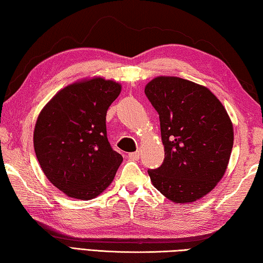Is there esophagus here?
Returning a JSON list of instances; mask_svg holds the SVG:
<instances>
[{
    "instance_id": "obj_1",
    "label": "esophagus",
    "mask_w": 263,
    "mask_h": 263,
    "mask_svg": "<svg viewBox=\"0 0 263 263\" xmlns=\"http://www.w3.org/2000/svg\"><path fill=\"white\" fill-rule=\"evenodd\" d=\"M140 155H141L140 151H135V153L128 154V157L130 158V159H133V160H137V159L140 158Z\"/></svg>"
}]
</instances>
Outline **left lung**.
Wrapping results in <instances>:
<instances>
[{"mask_svg":"<svg viewBox=\"0 0 263 263\" xmlns=\"http://www.w3.org/2000/svg\"><path fill=\"white\" fill-rule=\"evenodd\" d=\"M145 96L159 114L165 158L148 170L155 188L174 203H192L214 190L227 171L233 124L208 87L174 76H158Z\"/></svg>","mask_w":263,"mask_h":263,"instance_id":"8db88e82","label":"left lung"}]
</instances>
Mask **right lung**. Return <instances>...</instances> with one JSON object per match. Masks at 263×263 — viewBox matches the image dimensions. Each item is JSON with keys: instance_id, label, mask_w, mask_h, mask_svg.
Here are the masks:
<instances>
[{"instance_id": "obj_1", "label": "right lung", "mask_w": 263, "mask_h": 263, "mask_svg": "<svg viewBox=\"0 0 263 263\" xmlns=\"http://www.w3.org/2000/svg\"><path fill=\"white\" fill-rule=\"evenodd\" d=\"M119 83L92 77L60 90L36 119L33 145L40 167L69 197L91 200L113 181L122 156L110 148L106 113Z\"/></svg>"}]
</instances>
